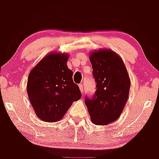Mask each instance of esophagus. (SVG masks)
Wrapping results in <instances>:
<instances>
[{"label": "esophagus", "instance_id": "1", "mask_svg": "<svg viewBox=\"0 0 159 159\" xmlns=\"http://www.w3.org/2000/svg\"><path fill=\"white\" fill-rule=\"evenodd\" d=\"M79 87H80V89L81 92H84V84H79Z\"/></svg>", "mask_w": 159, "mask_h": 159}]
</instances>
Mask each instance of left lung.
Here are the masks:
<instances>
[{
	"label": "left lung",
	"mask_w": 159,
	"mask_h": 159,
	"mask_svg": "<svg viewBox=\"0 0 159 159\" xmlns=\"http://www.w3.org/2000/svg\"><path fill=\"white\" fill-rule=\"evenodd\" d=\"M95 94L85 95V104L92 123L107 125L119 119L130 91V81L123 60L111 50H99L90 56Z\"/></svg>",
	"instance_id": "8db88e82"
}]
</instances>
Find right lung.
Returning <instances> with one entry per match:
<instances>
[{
    "label": "right lung",
    "instance_id": "obj_1",
    "mask_svg": "<svg viewBox=\"0 0 159 159\" xmlns=\"http://www.w3.org/2000/svg\"><path fill=\"white\" fill-rule=\"evenodd\" d=\"M67 58L65 54H49L29 73L28 95L36 115L43 121H59L82 96L67 66Z\"/></svg>",
    "mask_w": 159,
    "mask_h": 159
}]
</instances>
